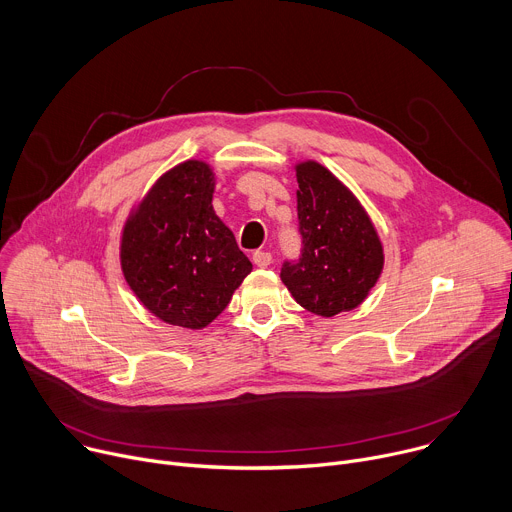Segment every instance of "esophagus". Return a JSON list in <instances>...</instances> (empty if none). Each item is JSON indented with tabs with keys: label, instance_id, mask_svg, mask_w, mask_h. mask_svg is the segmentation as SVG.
I'll use <instances>...</instances> for the list:
<instances>
[{
	"label": "esophagus",
	"instance_id": "obj_1",
	"mask_svg": "<svg viewBox=\"0 0 512 512\" xmlns=\"http://www.w3.org/2000/svg\"><path fill=\"white\" fill-rule=\"evenodd\" d=\"M253 263H255L257 267L265 269V267L271 265V255H269L267 251H255V253H253Z\"/></svg>",
	"mask_w": 512,
	"mask_h": 512
}]
</instances>
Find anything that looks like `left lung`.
Instances as JSON below:
<instances>
[{"label": "left lung", "instance_id": "left-lung-1", "mask_svg": "<svg viewBox=\"0 0 512 512\" xmlns=\"http://www.w3.org/2000/svg\"><path fill=\"white\" fill-rule=\"evenodd\" d=\"M304 253L281 267V281L304 310L332 318L350 312L377 285L385 251L354 192L316 160L294 166Z\"/></svg>", "mask_w": 512, "mask_h": 512}]
</instances>
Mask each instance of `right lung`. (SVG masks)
Instances as JSON below:
<instances>
[{"instance_id":"obj_1","label":"right lung","mask_w":512,"mask_h":512,"mask_svg":"<svg viewBox=\"0 0 512 512\" xmlns=\"http://www.w3.org/2000/svg\"><path fill=\"white\" fill-rule=\"evenodd\" d=\"M214 188L208 162H180L131 206L121 229L129 289L158 320L186 330L206 328L253 271L212 208Z\"/></svg>"}]
</instances>
